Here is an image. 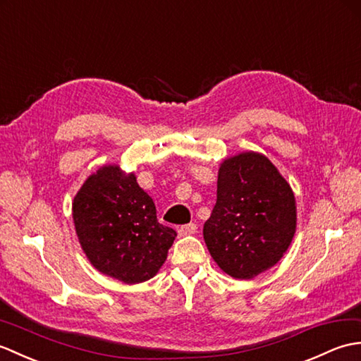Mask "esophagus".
Wrapping results in <instances>:
<instances>
[{
    "instance_id": "esophagus-1",
    "label": "esophagus",
    "mask_w": 361,
    "mask_h": 361,
    "mask_svg": "<svg viewBox=\"0 0 361 361\" xmlns=\"http://www.w3.org/2000/svg\"><path fill=\"white\" fill-rule=\"evenodd\" d=\"M197 231L196 224H185V226H180L178 228L179 236H187V235H195Z\"/></svg>"
}]
</instances>
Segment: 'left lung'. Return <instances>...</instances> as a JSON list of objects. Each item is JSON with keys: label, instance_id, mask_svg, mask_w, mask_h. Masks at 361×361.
<instances>
[{"label": "left lung", "instance_id": "1", "mask_svg": "<svg viewBox=\"0 0 361 361\" xmlns=\"http://www.w3.org/2000/svg\"><path fill=\"white\" fill-rule=\"evenodd\" d=\"M296 230L289 183L270 160L255 151L224 160L218 199L204 224V239L222 271L252 279L274 267Z\"/></svg>", "mask_w": 361, "mask_h": 361}]
</instances>
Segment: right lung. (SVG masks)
I'll return each mask as SVG.
<instances>
[{
	"mask_svg": "<svg viewBox=\"0 0 361 361\" xmlns=\"http://www.w3.org/2000/svg\"><path fill=\"white\" fill-rule=\"evenodd\" d=\"M72 218L90 262L125 284L153 278L178 235L159 224L153 199L118 165L102 166L85 180Z\"/></svg>",
	"mask_w": 361,
	"mask_h": 361,
	"instance_id": "add662e5",
	"label": "right lung"
}]
</instances>
